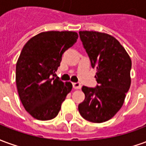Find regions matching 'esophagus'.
Segmentation results:
<instances>
[{"instance_id": "1", "label": "esophagus", "mask_w": 146, "mask_h": 146, "mask_svg": "<svg viewBox=\"0 0 146 146\" xmlns=\"http://www.w3.org/2000/svg\"><path fill=\"white\" fill-rule=\"evenodd\" d=\"M72 84H73V88L74 89H80L81 88V85L80 83H73Z\"/></svg>"}]
</instances>
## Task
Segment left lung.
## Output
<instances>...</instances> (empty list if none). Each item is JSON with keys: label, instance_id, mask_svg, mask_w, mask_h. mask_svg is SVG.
Listing matches in <instances>:
<instances>
[{"label": "left lung", "instance_id": "obj_1", "mask_svg": "<svg viewBox=\"0 0 146 146\" xmlns=\"http://www.w3.org/2000/svg\"><path fill=\"white\" fill-rule=\"evenodd\" d=\"M83 46L92 68H96L98 84L83 86L85 95L78 106L80 115L93 123L106 122L122 107L131 86V60L115 37L96 31H80Z\"/></svg>", "mask_w": 146, "mask_h": 146}]
</instances>
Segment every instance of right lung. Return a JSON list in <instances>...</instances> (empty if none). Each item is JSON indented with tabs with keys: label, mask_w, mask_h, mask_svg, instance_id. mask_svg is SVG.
I'll return each mask as SVG.
<instances>
[{
	"label": "right lung",
	"mask_w": 146,
	"mask_h": 146,
	"mask_svg": "<svg viewBox=\"0 0 146 146\" xmlns=\"http://www.w3.org/2000/svg\"><path fill=\"white\" fill-rule=\"evenodd\" d=\"M73 31H48L24 45L16 63L15 81L25 110L33 118H54L73 85L55 77L62 56L77 40Z\"/></svg>",
	"instance_id": "right-lung-1"
}]
</instances>
